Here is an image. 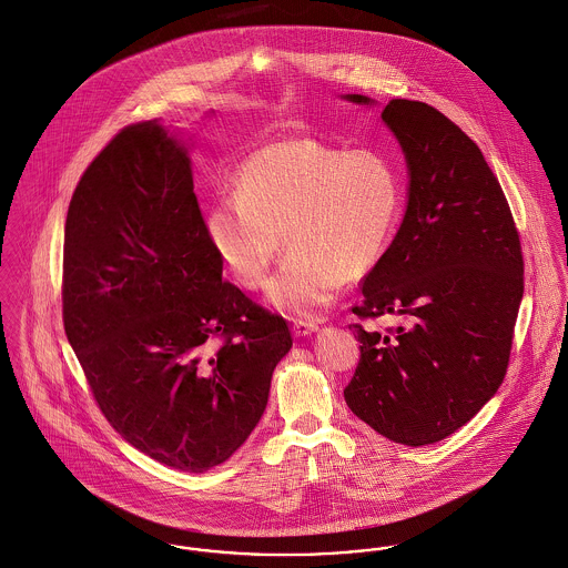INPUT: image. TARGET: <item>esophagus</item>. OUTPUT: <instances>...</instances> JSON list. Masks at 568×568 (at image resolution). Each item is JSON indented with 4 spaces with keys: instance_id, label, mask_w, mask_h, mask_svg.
<instances>
[{
    "instance_id": "esophagus-1",
    "label": "esophagus",
    "mask_w": 568,
    "mask_h": 568,
    "mask_svg": "<svg viewBox=\"0 0 568 568\" xmlns=\"http://www.w3.org/2000/svg\"><path fill=\"white\" fill-rule=\"evenodd\" d=\"M292 331H294V335H296V337H305V335H311V333H315V331H317V324H315L313 320H303V317H298V320H294Z\"/></svg>"
}]
</instances>
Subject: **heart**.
<instances>
[{"label":"heart","instance_id":"heart-1","mask_svg":"<svg viewBox=\"0 0 568 568\" xmlns=\"http://www.w3.org/2000/svg\"><path fill=\"white\" fill-rule=\"evenodd\" d=\"M404 205V181L378 151H344L311 138L265 144L216 199L205 233L224 270L260 290L283 248L292 253L270 283V301L308 315L342 281L363 278L385 255Z\"/></svg>","mask_w":568,"mask_h":568}]
</instances>
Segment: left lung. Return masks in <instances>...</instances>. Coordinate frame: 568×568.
<instances>
[{"mask_svg":"<svg viewBox=\"0 0 568 568\" xmlns=\"http://www.w3.org/2000/svg\"><path fill=\"white\" fill-rule=\"evenodd\" d=\"M383 121L406 155L408 205L352 313L402 314L407 328L349 324L361 358L344 397L378 435L417 447L456 433L504 383L524 255L504 190L465 131L408 99H392Z\"/></svg>","mask_w":568,"mask_h":568,"instance_id":"1","label":"left lung"}]
</instances>
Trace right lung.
<instances>
[{
    "label": "right lung",
    "mask_w": 568,
    "mask_h": 568,
    "mask_svg": "<svg viewBox=\"0 0 568 568\" xmlns=\"http://www.w3.org/2000/svg\"><path fill=\"white\" fill-rule=\"evenodd\" d=\"M62 320L110 426L190 474L255 430L292 348L281 315L222 281L187 149L158 121L119 131L73 192Z\"/></svg>",
    "instance_id": "add662e5"
}]
</instances>
